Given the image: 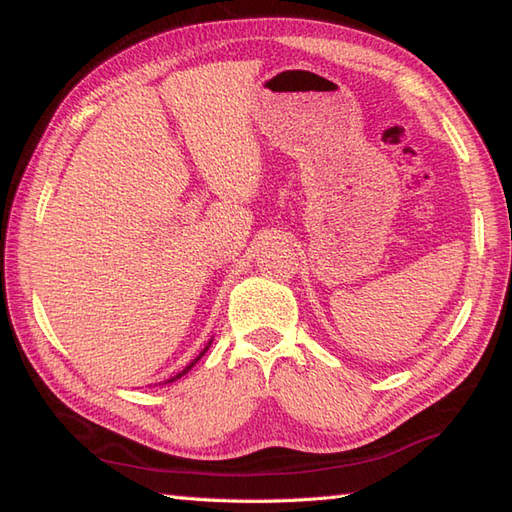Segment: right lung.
<instances>
[{"label": "right lung", "mask_w": 512, "mask_h": 512, "mask_svg": "<svg viewBox=\"0 0 512 512\" xmlns=\"http://www.w3.org/2000/svg\"><path fill=\"white\" fill-rule=\"evenodd\" d=\"M211 343H213V339H211V341H209V343H206V347H204V350H202V352H200V354H198V356H195V358H193V361H191V363H189V365H187V367H184V369H182V372H178V374H176V376H171V378H169V380H165V383H173V380H178V378H182V376H184V374H187V372H189V369H191V367H193V365H195V363H198V361H200V358H202V356H204V354H206V350H209V347H211Z\"/></svg>", "instance_id": "add662e5"}]
</instances>
